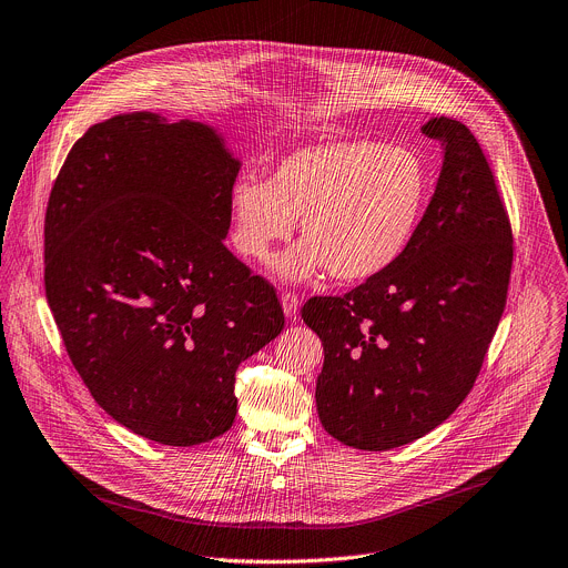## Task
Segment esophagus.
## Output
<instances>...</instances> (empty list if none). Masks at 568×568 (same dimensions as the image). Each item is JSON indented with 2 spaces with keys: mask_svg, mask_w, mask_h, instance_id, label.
Segmentation results:
<instances>
[{
  "mask_svg": "<svg viewBox=\"0 0 568 568\" xmlns=\"http://www.w3.org/2000/svg\"><path fill=\"white\" fill-rule=\"evenodd\" d=\"M281 303H283V312L292 318V316H296V312H298V296L294 294V292H283L281 294Z\"/></svg>",
  "mask_w": 568,
  "mask_h": 568,
  "instance_id": "34e87169",
  "label": "esophagus"
}]
</instances>
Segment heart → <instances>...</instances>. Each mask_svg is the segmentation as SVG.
<instances>
[{
	"mask_svg": "<svg viewBox=\"0 0 568 568\" xmlns=\"http://www.w3.org/2000/svg\"><path fill=\"white\" fill-rule=\"evenodd\" d=\"M432 197V173L404 145L331 139L285 154L274 178L240 175L229 193L233 245L265 261L301 217V240L276 261L285 278L326 272L359 283L388 270L414 242Z\"/></svg>",
	"mask_w": 568,
	"mask_h": 568,
	"instance_id": "1",
	"label": "heart"
}]
</instances>
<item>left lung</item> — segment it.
<instances>
[{"label": "left lung", "instance_id": "1", "mask_svg": "<svg viewBox=\"0 0 568 568\" xmlns=\"http://www.w3.org/2000/svg\"><path fill=\"white\" fill-rule=\"evenodd\" d=\"M423 134L445 159L409 250L344 296H312L301 310L326 355L318 420L355 449H393L445 423L508 298L513 226L488 159L460 121L432 119Z\"/></svg>", "mask_w": 568, "mask_h": 568}]
</instances>
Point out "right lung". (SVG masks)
Wrapping results in <instances>:
<instances>
[{
	"mask_svg": "<svg viewBox=\"0 0 568 568\" xmlns=\"http://www.w3.org/2000/svg\"><path fill=\"white\" fill-rule=\"evenodd\" d=\"M240 161L204 123L119 114L80 136L44 215V290L99 407L173 447L231 429L235 371L285 326L226 247Z\"/></svg>",
	"mask_w": 568,
	"mask_h": 568,
	"instance_id": "obj_1",
	"label": "right lung"
}]
</instances>
